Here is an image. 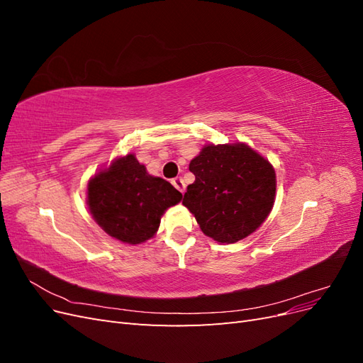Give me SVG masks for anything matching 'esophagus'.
<instances>
[{"instance_id":"34e87169","label":"esophagus","mask_w":363,"mask_h":363,"mask_svg":"<svg viewBox=\"0 0 363 363\" xmlns=\"http://www.w3.org/2000/svg\"><path fill=\"white\" fill-rule=\"evenodd\" d=\"M171 183H172V186L177 191H180L182 194L184 192V188H186V184H184V180L182 179V177H175V179H172L171 180Z\"/></svg>"}]
</instances>
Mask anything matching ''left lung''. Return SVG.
<instances>
[{
    "instance_id": "obj_1",
    "label": "left lung",
    "mask_w": 363,
    "mask_h": 363,
    "mask_svg": "<svg viewBox=\"0 0 363 363\" xmlns=\"http://www.w3.org/2000/svg\"><path fill=\"white\" fill-rule=\"evenodd\" d=\"M189 171L195 182L184 192L183 204L216 242H238L269 215L276 172L248 145H207L191 160Z\"/></svg>"
}]
</instances>
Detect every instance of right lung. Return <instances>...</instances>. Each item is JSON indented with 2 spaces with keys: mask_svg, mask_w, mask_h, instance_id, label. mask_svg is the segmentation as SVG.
<instances>
[{
  "mask_svg": "<svg viewBox=\"0 0 363 363\" xmlns=\"http://www.w3.org/2000/svg\"><path fill=\"white\" fill-rule=\"evenodd\" d=\"M182 194L160 177H152L133 155L116 159L87 184L91 213L107 235L125 244H140L157 232L168 207Z\"/></svg>",
  "mask_w": 363,
  "mask_h": 363,
  "instance_id": "right-lung-1",
  "label": "right lung"
}]
</instances>
